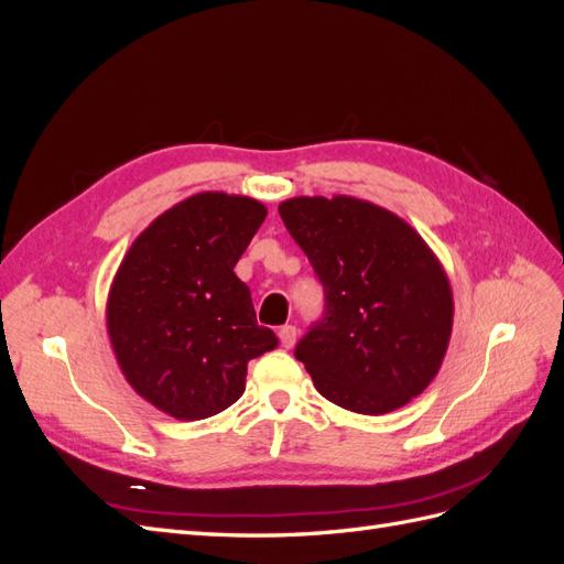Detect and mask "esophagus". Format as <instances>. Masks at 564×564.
<instances>
[{
	"label": "esophagus",
	"mask_w": 564,
	"mask_h": 564,
	"mask_svg": "<svg viewBox=\"0 0 564 564\" xmlns=\"http://www.w3.org/2000/svg\"><path fill=\"white\" fill-rule=\"evenodd\" d=\"M296 336H299V329L294 324H284V327H280V340L284 348H292L296 344Z\"/></svg>",
	"instance_id": "obj_1"
}]
</instances>
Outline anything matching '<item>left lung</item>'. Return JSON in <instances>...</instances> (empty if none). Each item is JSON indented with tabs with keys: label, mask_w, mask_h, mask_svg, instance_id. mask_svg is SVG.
Instances as JSON below:
<instances>
[{
	"label": "left lung",
	"mask_w": 564,
	"mask_h": 564,
	"mask_svg": "<svg viewBox=\"0 0 564 564\" xmlns=\"http://www.w3.org/2000/svg\"><path fill=\"white\" fill-rule=\"evenodd\" d=\"M324 286V315L296 344L322 398L379 416L421 395L447 352V272L400 216L348 195L280 204Z\"/></svg>",
	"instance_id": "8db88e82"
}]
</instances>
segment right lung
Masks as SVG:
<instances>
[{"label":"right lung","mask_w":564,"mask_h":564,"mask_svg":"<svg viewBox=\"0 0 564 564\" xmlns=\"http://www.w3.org/2000/svg\"><path fill=\"white\" fill-rule=\"evenodd\" d=\"M268 209L199 193L135 237L110 286L108 334L129 386L160 412L199 421L245 392L247 365L278 336L259 327L235 263Z\"/></svg>","instance_id":"1"}]
</instances>
